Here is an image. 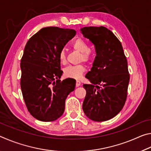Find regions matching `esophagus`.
<instances>
[{"label": "esophagus", "mask_w": 151, "mask_h": 151, "mask_svg": "<svg viewBox=\"0 0 151 151\" xmlns=\"http://www.w3.org/2000/svg\"><path fill=\"white\" fill-rule=\"evenodd\" d=\"M81 85V81L79 80H76V87H78V86H79Z\"/></svg>", "instance_id": "obj_1"}]
</instances>
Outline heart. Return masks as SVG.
Wrapping results in <instances>:
<instances>
[{
	"instance_id": "heart-1",
	"label": "heart",
	"mask_w": 151,
	"mask_h": 151,
	"mask_svg": "<svg viewBox=\"0 0 151 151\" xmlns=\"http://www.w3.org/2000/svg\"><path fill=\"white\" fill-rule=\"evenodd\" d=\"M71 47L74 50H77L81 52L80 55V61H87L90 60L92 58V52L89 50V46L88 43L85 40L82 39H77L74 40ZM58 58L61 64H65L66 62V55L64 50L60 51L58 55ZM85 71V67L83 65H70L66 67L64 69V75L68 78H79L83 75V73Z\"/></svg>"
}]
</instances>
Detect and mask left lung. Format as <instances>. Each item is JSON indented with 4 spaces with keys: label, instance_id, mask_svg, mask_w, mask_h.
<instances>
[{
    "label": "left lung",
    "instance_id": "obj_1",
    "mask_svg": "<svg viewBox=\"0 0 151 151\" xmlns=\"http://www.w3.org/2000/svg\"><path fill=\"white\" fill-rule=\"evenodd\" d=\"M81 31L96 53L86 75L91 84L83 85L86 91L83 111L94 121H108L119 113L126 101L130 79L127 58L121 42L106 27H84Z\"/></svg>",
    "mask_w": 151,
    "mask_h": 151
}]
</instances>
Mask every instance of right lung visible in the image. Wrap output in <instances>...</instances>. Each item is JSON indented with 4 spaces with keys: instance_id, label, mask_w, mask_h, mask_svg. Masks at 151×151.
Listing matches in <instances>:
<instances>
[{
    "instance_id": "obj_1",
    "label": "right lung",
    "mask_w": 151,
    "mask_h": 151,
    "mask_svg": "<svg viewBox=\"0 0 151 151\" xmlns=\"http://www.w3.org/2000/svg\"><path fill=\"white\" fill-rule=\"evenodd\" d=\"M76 35L73 29L50 27L28 40L20 61V87L28 111L40 121H54L63 115L65 100L75 90V80H60L58 55Z\"/></svg>"
}]
</instances>
